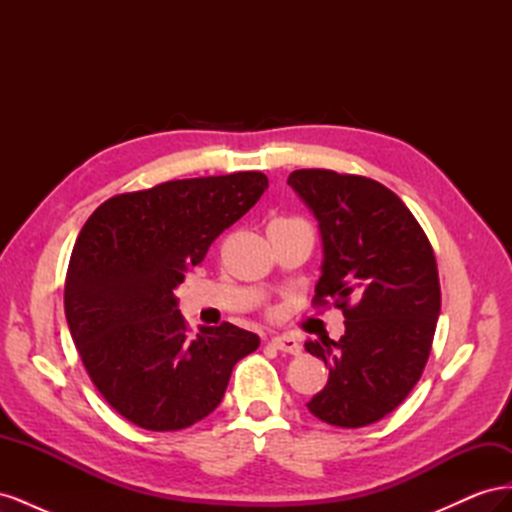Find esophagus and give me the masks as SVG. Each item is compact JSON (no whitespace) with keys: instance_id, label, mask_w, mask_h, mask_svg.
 Segmentation results:
<instances>
[{"instance_id":"1","label":"esophagus","mask_w":512,"mask_h":512,"mask_svg":"<svg viewBox=\"0 0 512 512\" xmlns=\"http://www.w3.org/2000/svg\"><path fill=\"white\" fill-rule=\"evenodd\" d=\"M271 346L282 350V352H288V354H299L301 352V344L299 339H294L290 335H275L271 337Z\"/></svg>"}]
</instances>
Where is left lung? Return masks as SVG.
I'll list each match as a JSON object with an SVG mask.
<instances>
[{
  "label": "left lung",
  "instance_id": "1",
  "mask_svg": "<svg viewBox=\"0 0 512 512\" xmlns=\"http://www.w3.org/2000/svg\"><path fill=\"white\" fill-rule=\"evenodd\" d=\"M288 185L320 230L314 301H331L346 318L339 342H305L329 367L307 408L335 427H365L393 412L423 374L440 316L436 256L410 209L374 179L303 168Z\"/></svg>",
  "mask_w": 512,
  "mask_h": 512
}]
</instances>
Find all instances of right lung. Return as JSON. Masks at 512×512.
<instances>
[{
	"mask_svg": "<svg viewBox=\"0 0 512 512\" xmlns=\"http://www.w3.org/2000/svg\"><path fill=\"white\" fill-rule=\"evenodd\" d=\"M267 185L252 170L166 181L108 198L85 222L66 275V320L91 382L130 423H198L220 406L232 367L260 346L230 322L192 337L175 288Z\"/></svg>",
	"mask_w": 512,
	"mask_h": 512,
	"instance_id": "obj_1",
	"label": "right lung"
}]
</instances>
